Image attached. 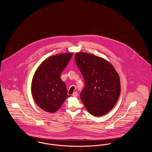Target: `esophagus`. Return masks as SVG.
I'll return each instance as SVG.
<instances>
[{
    "mask_svg": "<svg viewBox=\"0 0 152 152\" xmlns=\"http://www.w3.org/2000/svg\"><path fill=\"white\" fill-rule=\"evenodd\" d=\"M77 95H78V94H77V92H76V91L73 93L72 96H74V97L77 96Z\"/></svg>",
    "mask_w": 152,
    "mask_h": 152,
    "instance_id": "34e87169",
    "label": "esophagus"
}]
</instances>
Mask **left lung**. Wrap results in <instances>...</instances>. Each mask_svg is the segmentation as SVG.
<instances>
[{"instance_id": "obj_1", "label": "left lung", "mask_w": 152, "mask_h": 152, "mask_svg": "<svg viewBox=\"0 0 152 152\" xmlns=\"http://www.w3.org/2000/svg\"><path fill=\"white\" fill-rule=\"evenodd\" d=\"M75 59L85 81L80 94L81 101L91 115H106L113 108L120 94L118 73L107 60L93 54L78 52Z\"/></svg>"}]
</instances>
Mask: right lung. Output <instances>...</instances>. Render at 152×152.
Instances as JSON below:
<instances>
[{
    "label": "right lung",
    "instance_id": "1",
    "mask_svg": "<svg viewBox=\"0 0 152 152\" xmlns=\"http://www.w3.org/2000/svg\"><path fill=\"white\" fill-rule=\"evenodd\" d=\"M73 53H65L45 59L34 75L31 92L36 104L45 112L54 113L60 108L67 94L65 83L60 74L68 65Z\"/></svg>",
    "mask_w": 152,
    "mask_h": 152
}]
</instances>
